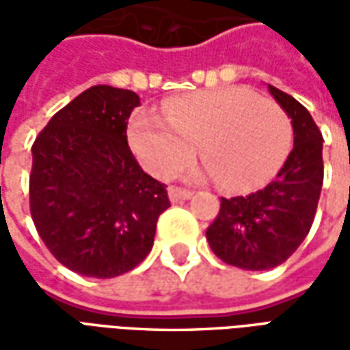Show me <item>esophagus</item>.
<instances>
[{"instance_id":"34e87169","label":"esophagus","mask_w":350,"mask_h":350,"mask_svg":"<svg viewBox=\"0 0 350 350\" xmlns=\"http://www.w3.org/2000/svg\"><path fill=\"white\" fill-rule=\"evenodd\" d=\"M193 197V193L187 189H180V187H170L168 189V200L176 204V202H182V200H187V198Z\"/></svg>"}]
</instances>
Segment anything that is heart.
<instances>
[{
  "label": "heart",
  "mask_w": 350,
  "mask_h": 350,
  "mask_svg": "<svg viewBox=\"0 0 350 350\" xmlns=\"http://www.w3.org/2000/svg\"><path fill=\"white\" fill-rule=\"evenodd\" d=\"M163 120L135 112L127 140L140 165L159 178L178 174L197 152L206 165L197 178L215 176L221 187L245 191L278 172L293 146V125L270 97L245 88L185 93L163 103Z\"/></svg>",
  "instance_id": "obj_1"
}]
</instances>
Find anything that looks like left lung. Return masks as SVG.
<instances>
[{
  "mask_svg": "<svg viewBox=\"0 0 350 350\" xmlns=\"http://www.w3.org/2000/svg\"><path fill=\"white\" fill-rule=\"evenodd\" d=\"M271 97L291 118L294 148L264 189L221 198L206 230L212 251L242 270H270L298 250L313 225L323 189V135L298 100L268 84Z\"/></svg>",
  "mask_w": 350,
  "mask_h": 350,
  "instance_id": "left-lung-1",
  "label": "left lung"
}]
</instances>
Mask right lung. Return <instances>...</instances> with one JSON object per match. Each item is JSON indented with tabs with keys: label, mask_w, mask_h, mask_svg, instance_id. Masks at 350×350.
Masks as SVG:
<instances>
[{
	"label": "right lung",
	"mask_w": 350,
	"mask_h": 350,
	"mask_svg": "<svg viewBox=\"0 0 350 350\" xmlns=\"http://www.w3.org/2000/svg\"><path fill=\"white\" fill-rule=\"evenodd\" d=\"M140 97L92 86L52 116L35 138L29 210L50 253L80 275L108 279L142 262L168 202L127 144Z\"/></svg>",
	"instance_id": "add662e5"
}]
</instances>
